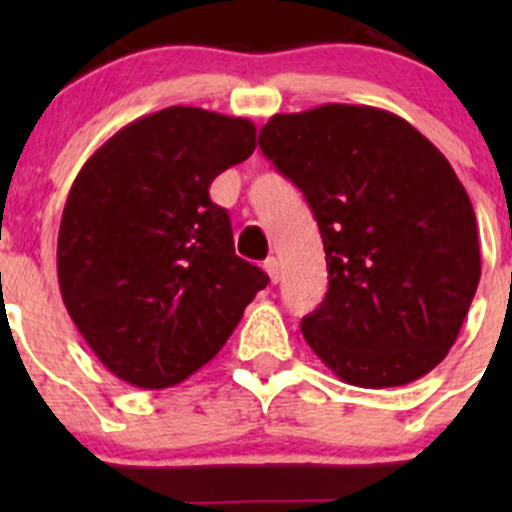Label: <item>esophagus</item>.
Wrapping results in <instances>:
<instances>
[{
    "label": "esophagus",
    "mask_w": 512,
    "mask_h": 512,
    "mask_svg": "<svg viewBox=\"0 0 512 512\" xmlns=\"http://www.w3.org/2000/svg\"><path fill=\"white\" fill-rule=\"evenodd\" d=\"M265 270H267V275H270V280L277 285V282H280V275H282V272H280V260H277V257H267V260H265Z\"/></svg>",
    "instance_id": "1"
}]
</instances>
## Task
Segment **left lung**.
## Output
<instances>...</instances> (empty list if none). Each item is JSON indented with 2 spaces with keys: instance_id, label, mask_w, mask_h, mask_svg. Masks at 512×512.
Returning a JSON list of instances; mask_svg holds the SVG:
<instances>
[{
  "instance_id": "1",
  "label": "left lung",
  "mask_w": 512,
  "mask_h": 512,
  "mask_svg": "<svg viewBox=\"0 0 512 512\" xmlns=\"http://www.w3.org/2000/svg\"><path fill=\"white\" fill-rule=\"evenodd\" d=\"M260 148L322 232L329 289L302 319L312 352L361 389L436 369L480 280L476 213L446 156L396 113L354 103L277 113Z\"/></svg>"
}]
</instances>
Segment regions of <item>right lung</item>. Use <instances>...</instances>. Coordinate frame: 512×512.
Masks as SVG:
<instances>
[{"label": "right lung", "instance_id": "obj_1", "mask_svg": "<svg viewBox=\"0 0 512 512\" xmlns=\"http://www.w3.org/2000/svg\"><path fill=\"white\" fill-rule=\"evenodd\" d=\"M255 123L170 106L113 133L66 198L61 299L91 352L138 389L208 364L270 277L240 260L210 183L252 156Z\"/></svg>", "mask_w": 512, "mask_h": 512}]
</instances>
